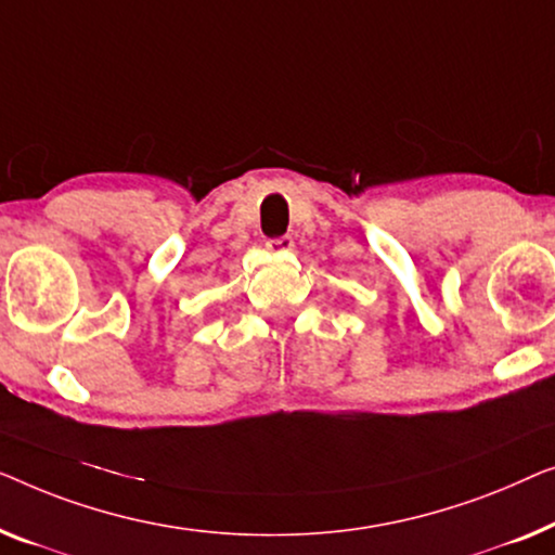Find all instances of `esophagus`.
Instances as JSON below:
<instances>
[{"label": "esophagus", "mask_w": 555, "mask_h": 555, "mask_svg": "<svg viewBox=\"0 0 555 555\" xmlns=\"http://www.w3.org/2000/svg\"><path fill=\"white\" fill-rule=\"evenodd\" d=\"M294 238L292 236H279V238H269L267 248L271 254H281V251H292Z\"/></svg>", "instance_id": "1"}]
</instances>
